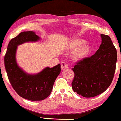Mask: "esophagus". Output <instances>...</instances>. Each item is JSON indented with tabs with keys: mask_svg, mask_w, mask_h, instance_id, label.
Masks as SVG:
<instances>
[{
	"mask_svg": "<svg viewBox=\"0 0 121 121\" xmlns=\"http://www.w3.org/2000/svg\"><path fill=\"white\" fill-rule=\"evenodd\" d=\"M68 68V65L65 62H62L61 63V68L62 69H66Z\"/></svg>",
	"mask_w": 121,
	"mask_h": 121,
	"instance_id": "obj_1",
	"label": "esophagus"
}]
</instances>
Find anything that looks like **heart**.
<instances>
[{
    "mask_svg": "<svg viewBox=\"0 0 121 121\" xmlns=\"http://www.w3.org/2000/svg\"><path fill=\"white\" fill-rule=\"evenodd\" d=\"M84 41L81 39H75L73 40L69 44V48L70 49H76L74 51L73 57L74 59H82L88 54L90 51V46L89 44L84 43Z\"/></svg>",
    "mask_w": 121,
    "mask_h": 121,
    "instance_id": "1",
    "label": "heart"
}]
</instances>
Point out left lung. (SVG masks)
<instances>
[{
	"label": "left lung",
	"instance_id": "8db88e82",
	"mask_svg": "<svg viewBox=\"0 0 121 121\" xmlns=\"http://www.w3.org/2000/svg\"><path fill=\"white\" fill-rule=\"evenodd\" d=\"M102 41L94 55L77 63L73 68V90L85 97L99 95L110 86L113 79L117 51L108 35H101Z\"/></svg>",
	"mask_w": 121,
	"mask_h": 121
}]
</instances>
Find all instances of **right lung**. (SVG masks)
I'll list each match as a JSON object with an SVG mask.
<instances>
[{
    "instance_id": "right-lung-1",
    "label": "right lung",
    "mask_w": 121,
    "mask_h": 121,
    "mask_svg": "<svg viewBox=\"0 0 121 121\" xmlns=\"http://www.w3.org/2000/svg\"><path fill=\"white\" fill-rule=\"evenodd\" d=\"M40 39L33 31L19 34L8 44L4 57L5 67L9 82L13 89L22 98L31 101H41L50 95L56 78L60 73V64L53 68L46 67L36 74L25 72L17 65L16 52L17 46Z\"/></svg>"
}]
</instances>
